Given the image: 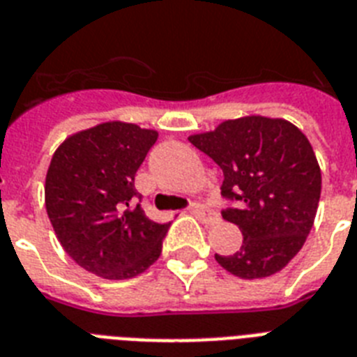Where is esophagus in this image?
I'll list each match as a JSON object with an SVG mask.
<instances>
[{
    "mask_svg": "<svg viewBox=\"0 0 357 357\" xmlns=\"http://www.w3.org/2000/svg\"><path fill=\"white\" fill-rule=\"evenodd\" d=\"M189 211L192 213V215H196L198 218H202V220H206V222H215L217 220V213L213 211L211 207H206L204 204H190Z\"/></svg>",
    "mask_w": 357,
    "mask_h": 357,
    "instance_id": "1",
    "label": "esophagus"
}]
</instances>
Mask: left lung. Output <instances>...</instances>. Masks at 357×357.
<instances>
[{
    "label": "left lung",
    "mask_w": 357,
    "mask_h": 357,
    "mask_svg": "<svg viewBox=\"0 0 357 357\" xmlns=\"http://www.w3.org/2000/svg\"><path fill=\"white\" fill-rule=\"evenodd\" d=\"M189 140L222 168V217L243 231L234 255H215L218 265L244 280L282 271L304 246L321 198L310 140L287 120L265 116L226 120Z\"/></svg>",
    "instance_id": "obj_1"
}]
</instances>
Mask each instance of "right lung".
I'll return each mask as SVG.
<instances>
[{"instance_id": "add662e5", "label": "right lung", "mask_w": 357, "mask_h": 357, "mask_svg": "<svg viewBox=\"0 0 357 357\" xmlns=\"http://www.w3.org/2000/svg\"><path fill=\"white\" fill-rule=\"evenodd\" d=\"M157 131L105 122L59 146L46 174V211L64 252L105 280L139 276L161 255L170 224L140 207L135 174Z\"/></svg>"}]
</instances>
